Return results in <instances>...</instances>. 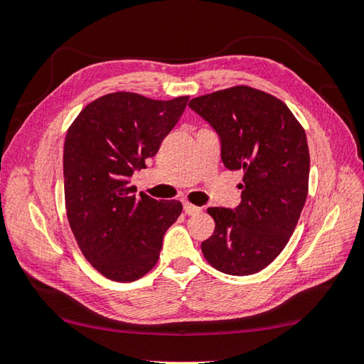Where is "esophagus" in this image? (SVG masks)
Segmentation results:
<instances>
[{
    "label": "esophagus",
    "instance_id": "obj_1",
    "mask_svg": "<svg viewBox=\"0 0 364 364\" xmlns=\"http://www.w3.org/2000/svg\"><path fill=\"white\" fill-rule=\"evenodd\" d=\"M200 211H202V208H198L192 203H184V213H186L188 215H196Z\"/></svg>",
    "mask_w": 364,
    "mask_h": 364
}]
</instances>
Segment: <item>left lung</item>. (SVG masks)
I'll return each mask as SVG.
<instances>
[{"label":"left lung","instance_id":"left-lung-1","mask_svg":"<svg viewBox=\"0 0 364 364\" xmlns=\"http://www.w3.org/2000/svg\"><path fill=\"white\" fill-rule=\"evenodd\" d=\"M189 107L219 134L223 166L244 172L239 206L208 208L215 228L203 257L223 274H257L282 253L304 210L305 129L282 100L249 86L192 98Z\"/></svg>","mask_w":364,"mask_h":364}]
</instances>
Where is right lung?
Returning a JSON list of instances; mask_svg holds the SVG:
<instances>
[{
  "mask_svg": "<svg viewBox=\"0 0 364 364\" xmlns=\"http://www.w3.org/2000/svg\"><path fill=\"white\" fill-rule=\"evenodd\" d=\"M188 100L114 92L89 103L67 131L68 223L84 257L109 280L128 283L150 272L164 233L183 211L176 200H137L129 178L158 153Z\"/></svg>",
  "mask_w": 364,
  "mask_h": 364,
  "instance_id": "right-lung-1",
  "label": "right lung"
}]
</instances>
